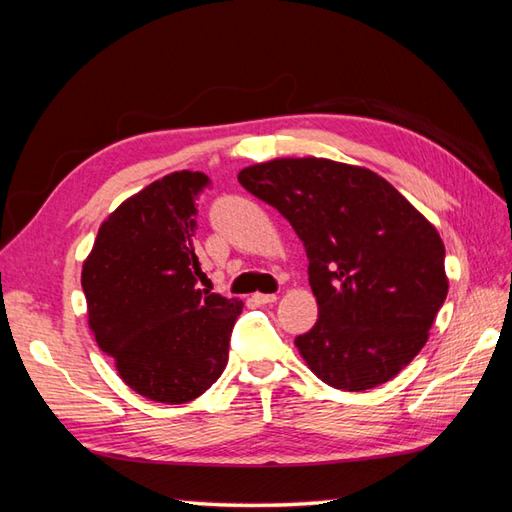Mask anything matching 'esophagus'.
Listing matches in <instances>:
<instances>
[{"label":"esophagus","instance_id":"esophagus-1","mask_svg":"<svg viewBox=\"0 0 512 512\" xmlns=\"http://www.w3.org/2000/svg\"><path fill=\"white\" fill-rule=\"evenodd\" d=\"M253 302L255 304H273V302H277V295L275 293H255Z\"/></svg>","mask_w":512,"mask_h":512}]
</instances>
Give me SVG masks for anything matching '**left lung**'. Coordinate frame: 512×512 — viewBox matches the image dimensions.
I'll list each match as a JSON object with an SVG mask.
<instances>
[{
	"label": "left lung",
	"mask_w": 512,
	"mask_h": 512,
	"mask_svg": "<svg viewBox=\"0 0 512 512\" xmlns=\"http://www.w3.org/2000/svg\"><path fill=\"white\" fill-rule=\"evenodd\" d=\"M237 179L304 241L320 318L295 347L313 374L365 392L410 365L448 295L445 246L430 221L360 165L273 159Z\"/></svg>",
	"instance_id": "left-lung-1"
}]
</instances>
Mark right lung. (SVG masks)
I'll return each instance as SVG.
<instances>
[{
  "label": "right lung",
  "instance_id": "right-lung-1",
  "mask_svg": "<svg viewBox=\"0 0 512 512\" xmlns=\"http://www.w3.org/2000/svg\"><path fill=\"white\" fill-rule=\"evenodd\" d=\"M201 172H172L132 194L102 221L82 264L89 329L127 387L181 405L226 369L244 302L201 291L194 197Z\"/></svg>",
  "mask_w": 512,
  "mask_h": 512
}]
</instances>
